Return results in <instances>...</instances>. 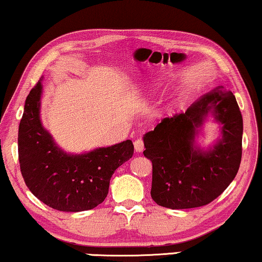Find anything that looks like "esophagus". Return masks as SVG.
Wrapping results in <instances>:
<instances>
[{
    "instance_id": "34e87169",
    "label": "esophagus",
    "mask_w": 262,
    "mask_h": 262,
    "mask_svg": "<svg viewBox=\"0 0 262 262\" xmlns=\"http://www.w3.org/2000/svg\"><path fill=\"white\" fill-rule=\"evenodd\" d=\"M134 147H135V151H138V152H141V151L144 150V141H143V139H137V140H135Z\"/></svg>"
}]
</instances>
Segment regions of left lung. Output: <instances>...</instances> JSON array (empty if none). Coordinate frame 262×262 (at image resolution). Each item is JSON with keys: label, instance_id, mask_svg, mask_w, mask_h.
Returning <instances> with one entry per match:
<instances>
[{"label": "left lung", "instance_id": "obj_1", "mask_svg": "<svg viewBox=\"0 0 262 262\" xmlns=\"http://www.w3.org/2000/svg\"><path fill=\"white\" fill-rule=\"evenodd\" d=\"M209 113L223 124V138L205 151L194 135ZM243 118L231 91L216 88L185 112L163 118L144 135V156L152 162L151 198L167 209H193L220 196L237 176Z\"/></svg>", "mask_w": 262, "mask_h": 262}]
</instances>
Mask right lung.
I'll list each match as a JSON object with an SVG mask.
<instances>
[{
	"mask_svg": "<svg viewBox=\"0 0 262 262\" xmlns=\"http://www.w3.org/2000/svg\"><path fill=\"white\" fill-rule=\"evenodd\" d=\"M42 85L37 81L25 100L18 130V156L25 184L47 206L64 212L96 207L108 194L110 181L134 152L132 140L81 155L62 151L40 121Z\"/></svg>",
	"mask_w": 262,
	"mask_h": 262,
	"instance_id": "1",
	"label": "right lung"
}]
</instances>
